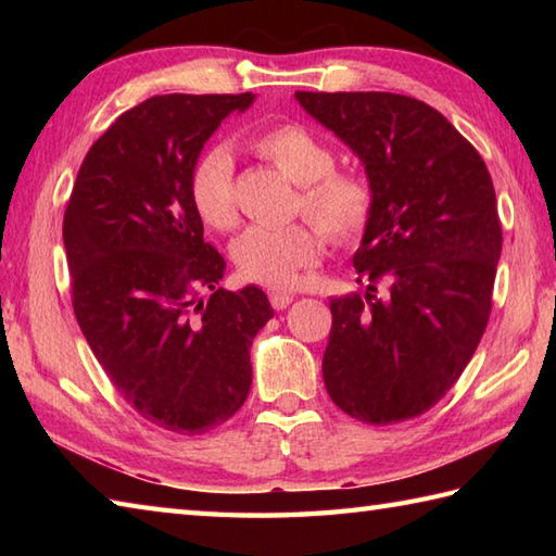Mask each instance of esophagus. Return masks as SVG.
Segmentation results:
<instances>
[{
    "mask_svg": "<svg viewBox=\"0 0 556 556\" xmlns=\"http://www.w3.org/2000/svg\"><path fill=\"white\" fill-rule=\"evenodd\" d=\"M291 301H293V296L287 291H269V303L275 311H285Z\"/></svg>",
    "mask_w": 556,
    "mask_h": 556,
    "instance_id": "obj_1",
    "label": "esophagus"
}]
</instances>
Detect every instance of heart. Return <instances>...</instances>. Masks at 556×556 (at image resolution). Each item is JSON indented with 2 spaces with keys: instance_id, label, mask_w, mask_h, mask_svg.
Returning a JSON list of instances; mask_svg holds the SVG:
<instances>
[{
  "instance_id": "1",
  "label": "heart",
  "mask_w": 556,
  "mask_h": 556,
  "mask_svg": "<svg viewBox=\"0 0 556 556\" xmlns=\"http://www.w3.org/2000/svg\"><path fill=\"white\" fill-rule=\"evenodd\" d=\"M260 157L299 184L296 210H303L329 241L351 243L370 227L375 188L363 172L334 169V150L313 128L299 122L267 126L251 140ZM191 203L212 229L236 224L233 157L229 148H210L195 160L188 176ZM320 257V236L311 224L251 227L233 243V263L241 277L269 289H291L301 269Z\"/></svg>"
}]
</instances>
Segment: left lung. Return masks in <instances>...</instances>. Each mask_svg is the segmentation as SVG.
I'll list each match as a JSON object with an SVG mask.
<instances>
[{
  "label": "left lung",
  "mask_w": 556,
  "mask_h": 556,
  "mask_svg": "<svg viewBox=\"0 0 556 556\" xmlns=\"http://www.w3.org/2000/svg\"><path fill=\"white\" fill-rule=\"evenodd\" d=\"M301 108L365 164L375 215L353 255L365 293L332 299L327 394L351 418L420 416L464 372L492 311L502 224L480 152L396 92H305Z\"/></svg>",
  "instance_id": "1"
}]
</instances>
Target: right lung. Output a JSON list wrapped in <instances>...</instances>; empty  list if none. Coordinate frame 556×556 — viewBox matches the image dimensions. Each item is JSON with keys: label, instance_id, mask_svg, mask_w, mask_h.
<instances>
[{"label": "right lung", "instance_id": "add662e5", "mask_svg": "<svg viewBox=\"0 0 556 556\" xmlns=\"http://www.w3.org/2000/svg\"><path fill=\"white\" fill-rule=\"evenodd\" d=\"M241 96H155L83 160L64 212L71 303L116 392L148 422L203 434L251 392V344L275 311L263 289L224 291L188 176Z\"/></svg>", "mask_w": 556, "mask_h": 556}]
</instances>
